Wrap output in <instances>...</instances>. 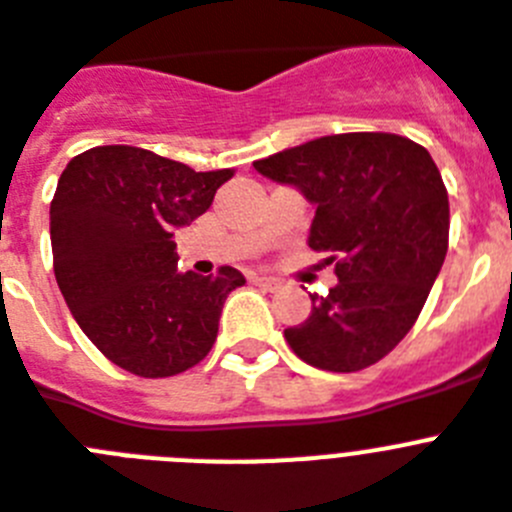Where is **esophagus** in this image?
<instances>
[{
    "mask_svg": "<svg viewBox=\"0 0 512 512\" xmlns=\"http://www.w3.org/2000/svg\"><path fill=\"white\" fill-rule=\"evenodd\" d=\"M257 283H260V286H265L268 291H276L278 286H281V281H278V278H268V276L257 278Z\"/></svg>",
    "mask_w": 512,
    "mask_h": 512,
    "instance_id": "esophagus-1",
    "label": "esophagus"
}]
</instances>
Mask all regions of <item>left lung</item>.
<instances>
[{
  "label": "left lung",
  "mask_w": 512,
  "mask_h": 512,
  "mask_svg": "<svg viewBox=\"0 0 512 512\" xmlns=\"http://www.w3.org/2000/svg\"><path fill=\"white\" fill-rule=\"evenodd\" d=\"M255 169L315 205L309 247L330 252L338 283L283 330L302 362L359 372L403 341L448 252L450 208L427 148L390 132L309 140Z\"/></svg>",
  "instance_id": "8db88e82"
}]
</instances>
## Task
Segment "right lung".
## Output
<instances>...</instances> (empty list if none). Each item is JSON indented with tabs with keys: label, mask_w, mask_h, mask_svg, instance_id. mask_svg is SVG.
Masks as SVG:
<instances>
[{
	"label": "right lung",
	"mask_w": 512,
	"mask_h": 512,
	"mask_svg": "<svg viewBox=\"0 0 512 512\" xmlns=\"http://www.w3.org/2000/svg\"><path fill=\"white\" fill-rule=\"evenodd\" d=\"M234 171H195L132 145H98L67 163L51 200V252L72 317L106 359L140 377L203 362L236 268L176 270L174 231L213 203Z\"/></svg>",
	"instance_id": "obj_1"
}]
</instances>
